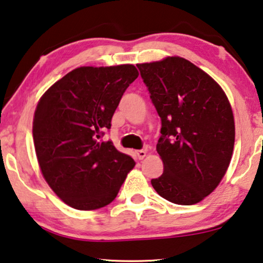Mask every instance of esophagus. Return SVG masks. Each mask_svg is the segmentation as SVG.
Instances as JSON below:
<instances>
[{
  "label": "esophagus",
  "instance_id": "1",
  "mask_svg": "<svg viewBox=\"0 0 263 263\" xmlns=\"http://www.w3.org/2000/svg\"><path fill=\"white\" fill-rule=\"evenodd\" d=\"M135 154H136V157L138 158V160H143V158L146 156V151L145 150H137Z\"/></svg>",
  "mask_w": 263,
  "mask_h": 263
}]
</instances>
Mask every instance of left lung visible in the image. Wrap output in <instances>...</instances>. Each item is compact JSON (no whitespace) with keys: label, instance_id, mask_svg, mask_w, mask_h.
Masks as SVG:
<instances>
[{"label":"left lung","instance_id":"8db88e82","mask_svg":"<svg viewBox=\"0 0 263 263\" xmlns=\"http://www.w3.org/2000/svg\"><path fill=\"white\" fill-rule=\"evenodd\" d=\"M137 68L162 123L156 150L164 168L151 184L173 204H197L212 193L230 164L235 144L230 102L212 77L184 58Z\"/></svg>","mask_w":263,"mask_h":263}]
</instances>
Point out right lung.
I'll return each mask as SVG.
<instances>
[{"instance_id":"obj_1","label":"right lung","mask_w":263,"mask_h":263,"mask_svg":"<svg viewBox=\"0 0 263 263\" xmlns=\"http://www.w3.org/2000/svg\"><path fill=\"white\" fill-rule=\"evenodd\" d=\"M137 77L132 64L81 66L38 102L33 119L36 158L46 182L66 205L89 211L110 204L135 167L131 156L100 138Z\"/></svg>"}]
</instances>
